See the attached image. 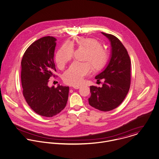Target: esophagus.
Instances as JSON below:
<instances>
[{
  "instance_id": "34e87169",
  "label": "esophagus",
  "mask_w": 159,
  "mask_h": 159,
  "mask_svg": "<svg viewBox=\"0 0 159 159\" xmlns=\"http://www.w3.org/2000/svg\"><path fill=\"white\" fill-rule=\"evenodd\" d=\"M80 87H81V86H74L73 87L75 89H78L80 88Z\"/></svg>"
}]
</instances>
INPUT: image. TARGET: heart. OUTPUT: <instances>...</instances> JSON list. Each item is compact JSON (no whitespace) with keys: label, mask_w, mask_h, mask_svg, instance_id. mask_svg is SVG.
I'll return each instance as SVG.
<instances>
[{"label":"heart","mask_w":159,"mask_h":159,"mask_svg":"<svg viewBox=\"0 0 159 159\" xmlns=\"http://www.w3.org/2000/svg\"><path fill=\"white\" fill-rule=\"evenodd\" d=\"M74 44L86 50L85 61H90L94 69L99 70L106 64L108 58V53L101 46V43L93 38L80 37L73 42L64 43L59 49L56 55V62L59 69H62L73 58ZM89 63L74 62L64 73V81L66 84L72 86L80 84L84 76L92 71V67Z\"/></svg>","instance_id":"1"}]
</instances>
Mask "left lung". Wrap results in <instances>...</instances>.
Segmentation results:
<instances>
[{"mask_svg":"<svg viewBox=\"0 0 159 159\" xmlns=\"http://www.w3.org/2000/svg\"><path fill=\"white\" fill-rule=\"evenodd\" d=\"M111 43V55L105 69L95 76L104 80L101 87L90 86L89 103L101 111H110L125 100L130 87V60L123 43L114 35L103 32Z\"/></svg>","mask_w":159,"mask_h":159,"instance_id":"obj_1","label":"left lung"}]
</instances>
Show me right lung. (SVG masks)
<instances>
[{
    "mask_svg": "<svg viewBox=\"0 0 159 159\" xmlns=\"http://www.w3.org/2000/svg\"><path fill=\"white\" fill-rule=\"evenodd\" d=\"M57 39L45 36L29 46L21 61L23 95L29 106L40 116L52 117L64 109L69 87L48 86L56 72L54 54Z\"/></svg>",
    "mask_w": 159,
    "mask_h": 159,
    "instance_id": "add662e5",
    "label": "right lung"
}]
</instances>
